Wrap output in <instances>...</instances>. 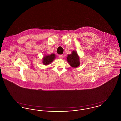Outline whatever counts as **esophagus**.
<instances>
[{
  "label": "esophagus",
  "instance_id": "34e87169",
  "mask_svg": "<svg viewBox=\"0 0 121 121\" xmlns=\"http://www.w3.org/2000/svg\"><path fill=\"white\" fill-rule=\"evenodd\" d=\"M58 56H59V58H62L63 57V55H62V54H60V55H58Z\"/></svg>",
  "mask_w": 121,
  "mask_h": 121
}]
</instances>
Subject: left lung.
I'll use <instances>...</instances> for the list:
<instances>
[{
    "label": "left lung",
    "mask_w": 121,
    "mask_h": 121,
    "mask_svg": "<svg viewBox=\"0 0 121 121\" xmlns=\"http://www.w3.org/2000/svg\"><path fill=\"white\" fill-rule=\"evenodd\" d=\"M67 60L69 63V65L73 68H76L80 65L79 57L77 52L73 51L71 54L68 55Z\"/></svg>",
    "instance_id": "left-lung-1"
}]
</instances>
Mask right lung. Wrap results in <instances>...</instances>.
<instances>
[{
	"label": "right lung",
	"mask_w": 121,
	"mask_h": 121,
	"mask_svg": "<svg viewBox=\"0 0 121 121\" xmlns=\"http://www.w3.org/2000/svg\"><path fill=\"white\" fill-rule=\"evenodd\" d=\"M55 58L56 56L54 53H52L50 55H47L43 58V63L45 65L49 64L55 59Z\"/></svg>",
	"instance_id": "1"
}]
</instances>
